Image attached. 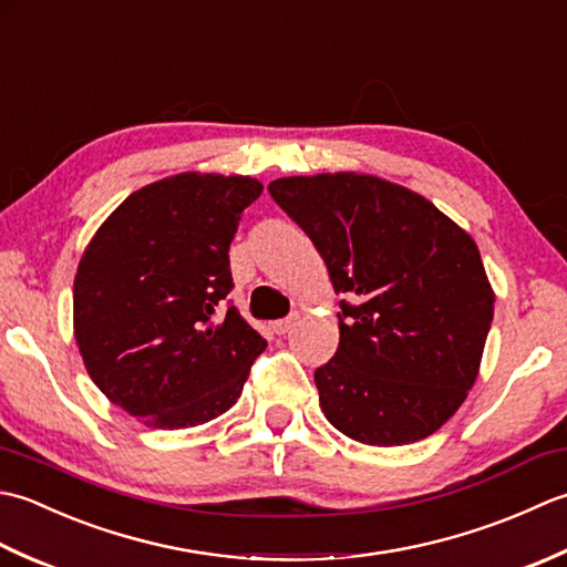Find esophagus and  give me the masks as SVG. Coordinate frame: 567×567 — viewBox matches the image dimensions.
Segmentation results:
<instances>
[{
  "instance_id": "1",
  "label": "esophagus",
  "mask_w": 567,
  "mask_h": 567,
  "mask_svg": "<svg viewBox=\"0 0 567 567\" xmlns=\"http://www.w3.org/2000/svg\"><path fill=\"white\" fill-rule=\"evenodd\" d=\"M296 320H298V313H291V316L284 318V320H276L271 328H274V332H276V334H286L288 330H291V328L296 326Z\"/></svg>"
}]
</instances>
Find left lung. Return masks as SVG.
Here are the masks:
<instances>
[{
	"label": "left lung",
	"instance_id": "1",
	"mask_svg": "<svg viewBox=\"0 0 567 567\" xmlns=\"http://www.w3.org/2000/svg\"><path fill=\"white\" fill-rule=\"evenodd\" d=\"M326 259L340 344L316 369L326 419L352 441L435 433L477 379L494 293L472 237L409 188L357 173L269 183Z\"/></svg>",
	"mask_w": 567,
	"mask_h": 567
}]
</instances>
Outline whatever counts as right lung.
I'll return each instance as SVG.
<instances>
[{
  "instance_id": "right-lung-1",
  "label": "right lung",
  "mask_w": 567,
  "mask_h": 567,
  "mask_svg": "<svg viewBox=\"0 0 567 567\" xmlns=\"http://www.w3.org/2000/svg\"><path fill=\"white\" fill-rule=\"evenodd\" d=\"M247 176L181 173L132 193L80 259L73 318L90 379L154 429L225 413L267 340L227 303L229 241L261 195Z\"/></svg>"
}]
</instances>
